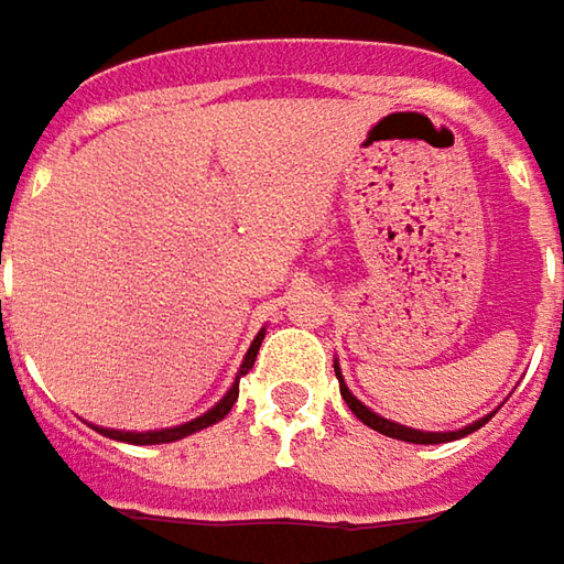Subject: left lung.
Here are the masks:
<instances>
[{
    "mask_svg": "<svg viewBox=\"0 0 564 564\" xmlns=\"http://www.w3.org/2000/svg\"><path fill=\"white\" fill-rule=\"evenodd\" d=\"M562 262H564V249H562ZM334 368H337V365H334ZM337 378H340V368H337ZM340 393H343V399H346V405L352 409V415L359 417L361 424H368L371 431H378V434H387V437L405 440V443H449V440L465 437V434H471V431L484 427V424L490 421V415H487V417H480V421H475V424H468V427H462V431H453V434H424V431H412V427H402V424H393V421H387V417L375 415L371 409H365L359 399H356L352 393H349V390H346L343 378H340Z\"/></svg>",
    "mask_w": 564,
    "mask_h": 564,
    "instance_id": "1",
    "label": "left lung"
}]
</instances>
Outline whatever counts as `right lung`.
I'll list each match as a JSON object with an SVG mask.
<instances>
[{"mask_svg":"<svg viewBox=\"0 0 564 564\" xmlns=\"http://www.w3.org/2000/svg\"><path fill=\"white\" fill-rule=\"evenodd\" d=\"M262 337L259 334L252 346H249V352H246L243 359V368H240V375H246L249 368H252V361L259 356V346H262ZM237 393H240V380L227 390V397L215 405V409H208L203 417H193V421H186L181 427H171V431H147V434H133V431H102V427H96L99 434H106L111 440H121V443H137V446H152V443H171V440H181V437H189V434H196V431H203L208 424H215V421H221L230 409H234V402H237Z\"/></svg>","mask_w":564,"mask_h":564,"instance_id":"add662e5","label":"right lung"}]
</instances>
